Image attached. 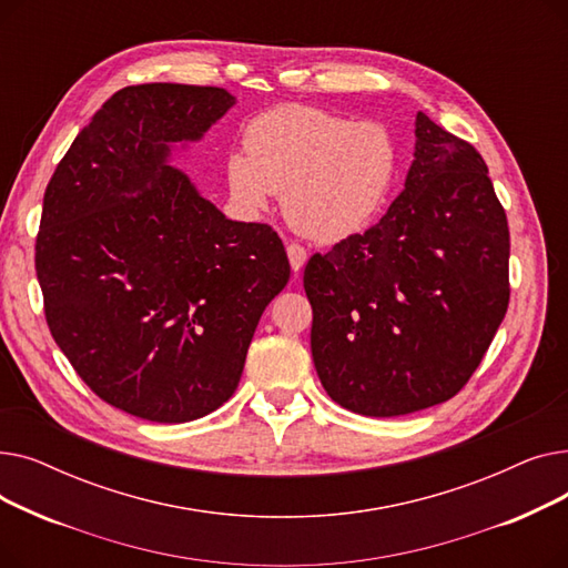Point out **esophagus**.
<instances>
[{"label": "esophagus", "mask_w": 568, "mask_h": 568, "mask_svg": "<svg viewBox=\"0 0 568 568\" xmlns=\"http://www.w3.org/2000/svg\"><path fill=\"white\" fill-rule=\"evenodd\" d=\"M287 257H290L292 272L300 274L302 268H304V264H306V260H308V253H306V248L300 246V244H287Z\"/></svg>", "instance_id": "esophagus-1"}]
</instances>
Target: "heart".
<instances>
[{
	"mask_svg": "<svg viewBox=\"0 0 568 568\" xmlns=\"http://www.w3.org/2000/svg\"><path fill=\"white\" fill-rule=\"evenodd\" d=\"M246 156L225 165L239 212L260 214L283 193L285 221L317 244H338L377 216L398 170L392 133L313 105H278L257 114L244 133Z\"/></svg>",
	"mask_w": 568,
	"mask_h": 568,
	"instance_id": "obj_1",
	"label": "heart"
}]
</instances>
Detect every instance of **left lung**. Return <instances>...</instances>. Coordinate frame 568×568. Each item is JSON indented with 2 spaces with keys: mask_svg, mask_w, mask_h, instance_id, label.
Instances as JSON below:
<instances>
[{
  "mask_svg": "<svg viewBox=\"0 0 568 568\" xmlns=\"http://www.w3.org/2000/svg\"><path fill=\"white\" fill-rule=\"evenodd\" d=\"M405 189L304 272L324 392L364 416L454 398L509 306V225L476 149L424 112Z\"/></svg>",
  "mask_w": 568,
  "mask_h": 568,
  "instance_id": "8db88e82",
  "label": "left lung"
}]
</instances>
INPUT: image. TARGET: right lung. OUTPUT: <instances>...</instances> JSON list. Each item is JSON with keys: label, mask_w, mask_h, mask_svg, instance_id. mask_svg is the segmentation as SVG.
<instances>
[{"label": "right lung", "mask_w": 568, "mask_h": 568, "mask_svg": "<svg viewBox=\"0 0 568 568\" xmlns=\"http://www.w3.org/2000/svg\"><path fill=\"white\" fill-rule=\"evenodd\" d=\"M236 103L221 87L119 89L43 195L37 276L54 343L99 398L156 424L219 409L268 302L287 285L278 234L225 219L172 149Z\"/></svg>", "instance_id": "add662e5"}]
</instances>
